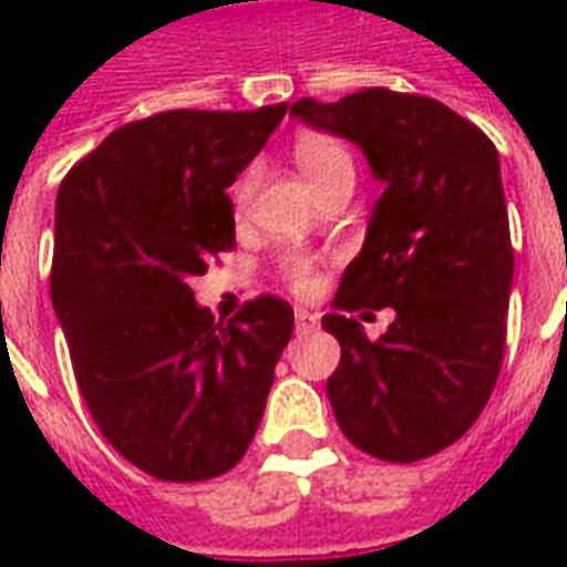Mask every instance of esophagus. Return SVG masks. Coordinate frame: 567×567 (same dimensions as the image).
<instances>
[{"label": "esophagus", "mask_w": 567, "mask_h": 567, "mask_svg": "<svg viewBox=\"0 0 567 567\" xmlns=\"http://www.w3.org/2000/svg\"><path fill=\"white\" fill-rule=\"evenodd\" d=\"M295 324H297V333H312L316 328H319V316H316V312H307V309H297Z\"/></svg>", "instance_id": "obj_1"}]
</instances>
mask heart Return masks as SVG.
Returning <instances> with one entry per match:
<instances>
[{
  "label": "heart",
  "instance_id": "b5f03b06",
  "mask_svg": "<svg viewBox=\"0 0 567 567\" xmlns=\"http://www.w3.org/2000/svg\"><path fill=\"white\" fill-rule=\"evenodd\" d=\"M295 161L300 166V173L307 175V182L316 190L324 185H331L333 178H355V161L346 148L343 142L333 140L328 133H300L295 142ZM251 178L255 175L246 173L234 187V203L243 206L251 194ZM285 276L295 291H309L316 285V272H312V260L307 255H288L285 258Z\"/></svg>",
  "mask_w": 567,
  "mask_h": 567
}]
</instances>
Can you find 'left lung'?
Returning a JSON list of instances; mask_svg holds the SVG:
<instances>
[{"label":"left lung","mask_w":567,"mask_h":567,"mask_svg":"<svg viewBox=\"0 0 567 567\" xmlns=\"http://www.w3.org/2000/svg\"><path fill=\"white\" fill-rule=\"evenodd\" d=\"M291 115L355 142L385 185L321 319L343 349L328 380L337 425L382 462L427 458L474 425L504 361L513 248L498 151L437 100L389 87L307 96ZM385 306L395 321L368 341L351 312Z\"/></svg>","instance_id":"8db88e82"}]
</instances>
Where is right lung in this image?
<instances>
[{
    "label": "right lung",
    "instance_id": "right-lung-1",
    "mask_svg": "<svg viewBox=\"0 0 567 567\" xmlns=\"http://www.w3.org/2000/svg\"><path fill=\"white\" fill-rule=\"evenodd\" d=\"M285 112L133 121L56 194L51 300L79 389L103 437L166 483L212 480L246 455L295 331L282 297L215 324L187 285L236 246L227 187Z\"/></svg>",
    "mask_w": 567,
    "mask_h": 567
}]
</instances>
